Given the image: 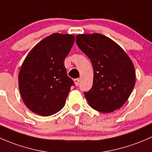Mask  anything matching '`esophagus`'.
<instances>
[{
  "label": "esophagus",
  "instance_id": "obj_1",
  "mask_svg": "<svg viewBox=\"0 0 152 152\" xmlns=\"http://www.w3.org/2000/svg\"><path fill=\"white\" fill-rule=\"evenodd\" d=\"M79 79H74V83H75V85L76 86H78L79 85Z\"/></svg>",
  "mask_w": 152,
  "mask_h": 152
}]
</instances>
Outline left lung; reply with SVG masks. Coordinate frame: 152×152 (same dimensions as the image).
<instances>
[{"instance_id": "1", "label": "left lung", "mask_w": 152, "mask_h": 152, "mask_svg": "<svg viewBox=\"0 0 152 152\" xmlns=\"http://www.w3.org/2000/svg\"><path fill=\"white\" fill-rule=\"evenodd\" d=\"M76 40L93 67V87L84 93L89 105L104 113L118 110L135 85L131 59L120 45L101 34H78Z\"/></svg>"}]
</instances>
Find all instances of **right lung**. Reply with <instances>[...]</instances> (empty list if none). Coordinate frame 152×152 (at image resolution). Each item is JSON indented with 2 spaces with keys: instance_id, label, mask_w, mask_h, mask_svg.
Returning <instances> with one entry per match:
<instances>
[{
  "instance_id": "obj_1",
  "label": "right lung",
  "mask_w": 152,
  "mask_h": 152,
  "mask_svg": "<svg viewBox=\"0 0 152 152\" xmlns=\"http://www.w3.org/2000/svg\"><path fill=\"white\" fill-rule=\"evenodd\" d=\"M74 40L72 34L53 33L38 42L24 59L18 75L19 90L33 113L49 116L65 106L73 82L64 62Z\"/></svg>"
}]
</instances>
